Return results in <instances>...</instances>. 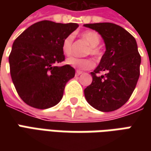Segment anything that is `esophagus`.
<instances>
[{"instance_id": "obj_1", "label": "esophagus", "mask_w": 151, "mask_h": 151, "mask_svg": "<svg viewBox=\"0 0 151 151\" xmlns=\"http://www.w3.org/2000/svg\"><path fill=\"white\" fill-rule=\"evenodd\" d=\"M81 74H82V71H81V70H76V76H80Z\"/></svg>"}]
</instances>
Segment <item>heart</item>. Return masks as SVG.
<instances>
[{"mask_svg":"<svg viewBox=\"0 0 151 151\" xmlns=\"http://www.w3.org/2000/svg\"><path fill=\"white\" fill-rule=\"evenodd\" d=\"M82 38L87 44L90 45V50H88V54L94 56H99L101 52L97 48V46L101 43L100 35L95 31H87L82 33ZM72 43L73 35H68L66 38L63 40L62 43V51L64 55L70 56L72 54ZM67 64L71 65L78 70H90L94 66V61L91 59H79L76 57H70L67 60Z\"/></svg>","mask_w":151,"mask_h":151,"instance_id":"heart-1","label":"heart"}]
</instances>
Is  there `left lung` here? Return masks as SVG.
<instances>
[{
    "label": "left lung",
    "instance_id": "1",
    "mask_svg": "<svg viewBox=\"0 0 151 151\" xmlns=\"http://www.w3.org/2000/svg\"><path fill=\"white\" fill-rule=\"evenodd\" d=\"M103 38L106 51L93 72L92 82L84 90L91 107L112 112L129 99L139 77L141 57L135 38L122 27L111 22L85 24ZM104 72V75L99 74Z\"/></svg>",
    "mask_w": 151,
    "mask_h": 151
}]
</instances>
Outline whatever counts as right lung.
<instances>
[{
	"mask_svg": "<svg viewBox=\"0 0 151 151\" xmlns=\"http://www.w3.org/2000/svg\"><path fill=\"white\" fill-rule=\"evenodd\" d=\"M78 27L41 21L16 38L9 55L10 72L18 95L27 105L46 109L60 101L76 71L70 65L55 64L65 60L63 40Z\"/></svg>",
	"mask_w": 151,
	"mask_h": 151,
	"instance_id": "1",
	"label": "right lung"
}]
</instances>
